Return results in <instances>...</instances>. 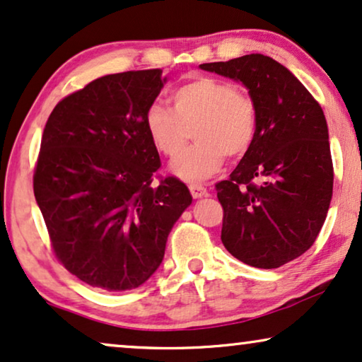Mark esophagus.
I'll use <instances>...</instances> for the list:
<instances>
[{
  "label": "esophagus",
  "mask_w": 362,
  "mask_h": 362,
  "mask_svg": "<svg viewBox=\"0 0 362 362\" xmlns=\"http://www.w3.org/2000/svg\"><path fill=\"white\" fill-rule=\"evenodd\" d=\"M189 191H191V196L194 197V199H199V197H202V196H207L206 187L202 185H197V182H191Z\"/></svg>",
  "instance_id": "34e87169"
}]
</instances>
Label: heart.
<instances>
[{
    "instance_id": "b5f03b06",
    "label": "heart",
    "mask_w": 362,
    "mask_h": 362,
    "mask_svg": "<svg viewBox=\"0 0 362 362\" xmlns=\"http://www.w3.org/2000/svg\"><path fill=\"white\" fill-rule=\"evenodd\" d=\"M173 105L151 103L145 127L160 153L175 158L192 135L196 143L173 163V171L186 181L216 175L227 158H240L257 135V105L249 93L222 78L202 76L173 92Z\"/></svg>"
}]
</instances>
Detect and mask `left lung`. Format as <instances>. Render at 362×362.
<instances>
[{"mask_svg": "<svg viewBox=\"0 0 362 362\" xmlns=\"http://www.w3.org/2000/svg\"><path fill=\"white\" fill-rule=\"evenodd\" d=\"M201 69L240 81L257 105L250 150L216 185L222 244L247 265L279 269L313 245L329 209L334 171L323 108L264 54Z\"/></svg>", "mask_w": 362, "mask_h": 362, "instance_id": "1", "label": "left lung"}]
</instances>
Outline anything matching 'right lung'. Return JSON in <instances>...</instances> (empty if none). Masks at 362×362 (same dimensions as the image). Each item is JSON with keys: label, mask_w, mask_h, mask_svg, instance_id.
Instances as JSON below:
<instances>
[{"label": "right lung", "mask_w": 362, "mask_h": 362, "mask_svg": "<svg viewBox=\"0 0 362 362\" xmlns=\"http://www.w3.org/2000/svg\"><path fill=\"white\" fill-rule=\"evenodd\" d=\"M165 81L161 69L98 77L64 97L44 128L34 196L56 259L95 288L145 284L192 201L176 176L156 175L161 160L145 127Z\"/></svg>", "instance_id": "obj_1"}]
</instances>
